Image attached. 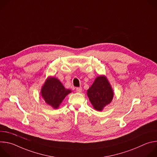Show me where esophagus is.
I'll return each instance as SVG.
<instances>
[{"instance_id":"obj_1","label":"esophagus","mask_w":157,"mask_h":157,"mask_svg":"<svg viewBox=\"0 0 157 157\" xmlns=\"http://www.w3.org/2000/svg\"><path fill=\"white\" fill-rule=\"evenodd\" d=\"M76 91L77 93H81V91H82V87H76Z\"/></svg>"}]
</instances>
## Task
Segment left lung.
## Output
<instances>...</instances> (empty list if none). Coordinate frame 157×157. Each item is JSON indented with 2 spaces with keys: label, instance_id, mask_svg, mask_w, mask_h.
<instances>
[{
  "label": "left lung",
  "instance_id": "1",
  "mask_svg": "<svg viewBox=\"0 0 157 157\" xmlns=\"http://www.w3.org/2000/svg\"><path fill=\"white\" fill-rule=\"evenodd\" d=\"M87 96L94 108L101 111L113 100L114 93L104 76H98L87 90Z\"/></svg>",
  "mask_w": 157,
  "mask_h": 157
}]
</instances>
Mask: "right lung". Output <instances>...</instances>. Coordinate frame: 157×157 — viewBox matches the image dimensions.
Masks as SVG:
<instances>
[{"label":"right lung","instance_id":"add662e5","mask_svg":"<svg viewBox=\"0 0 157 157\" xmlns=\"http://www.w3.org/2000/svg\"><path fill=\"white\" fill-rule=\"evenodd\" d=\"M71 92L65 89L61 82L54 77L48 78L41 89V96L44 101L55 109H57L66 96Z\"/></svg>","mask_w":157,"mask_h":157}]
</instances>
